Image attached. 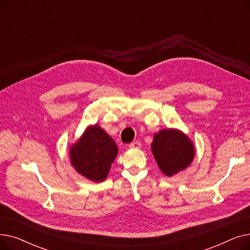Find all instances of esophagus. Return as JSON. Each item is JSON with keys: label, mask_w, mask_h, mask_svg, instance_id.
I'll return each instance as SVG.
<instances>
[{"label": "esophagus", "mask_w": 250, "mask_h": 250, "mask_svg": "<svg viewBox=\"0 0 250 250\" xmlns=\"http://www.w3.org/2000/svg\"><path fill=\"white\" fill-rule=\"evenodd\" d=\"M128 147H129L130 149H139V148H141V142L135 141V142H133V143H130L129 145H128Z\"/></svg>", "instance_id": "obj_1"}]
</instances>
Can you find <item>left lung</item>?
<instances>
[{"label":"left lung","instance_id":"1","mask_svg":"<svg viewBox=\"0 0 250 250\" xmlns=\"http://www.w3.org/2000/svg\"><path fill=\"white\" fill-rule=\"evenodd\" d=\"M152 152L162 172L172 176L186 169L193 159V145L176 129H162L154 136Z\"/></svg>","mask_w":250,"mask_h":250}]
</instances>
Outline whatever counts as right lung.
<instances>
[{"instance_id":"right-lung-1","label":"right lung","mask_w":250,"mask_h":250,"mask_svg":"<svg viewBox=\"0 0 250 250\" xmlns=\"http://www.w3.org/2000/svg\"><path fill=\"white\" fill-rule=\"evenodd\" d=\"M117 154L114 141L98 125L89 127L71 148V162L77 171L93 181H103Z\"/></svg>"}]
</instances>
